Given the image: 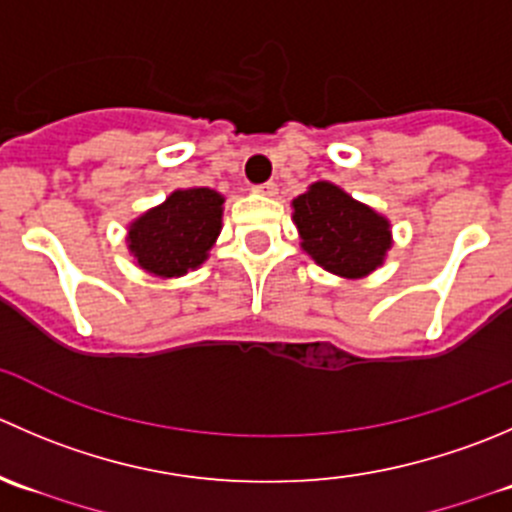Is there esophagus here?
I'll return each mask as SVG.
<instances>
[{
    "label": "esophagus",
    "instance_id": "obj_1",
    "mask_svg": "<svg viewBox=\"0 0 512 512\" xmlns=\"http://www.w3.org/2000/svg\"><path fill=\"white\" fill-rule=\"evenodd\" d=\"M252 190L260 192V195H267V197L277 195V185L272 180L270 182H262V185H255V187H252Z\"/></svg>",
    "mask_w": 512,
    "mask_h": 512
}]
</instances>
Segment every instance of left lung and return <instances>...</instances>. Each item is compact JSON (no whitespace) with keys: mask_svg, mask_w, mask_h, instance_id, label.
<instances>
[{"mask_svg":"<svg viewBox=\"0 0 512 512\" xmlns=\"http://www.w3.org/2000/svg\"><path fill=\"white\" fill-rule=\"evenodd\" d=\"M292 207L302 250L335 275H367L388 252V220L330 182H315L305 195L292 200Z\"/></svg>","mask_w":512,"mask_h":512,"instance_id":"left-lung-1","label":"left lung"}]
</instances>
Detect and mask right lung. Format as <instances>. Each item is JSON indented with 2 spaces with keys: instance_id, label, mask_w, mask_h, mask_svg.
Instances as JSON below:
<instances>
[{
  "instance_id": "add662e5",
  "label": "right lung",
  "mask_w": 512,
  "mask_h": 512,
  "mask_svg": "<svg viewBox=\"0 0 512 512\" xmlns=\"http://www.w3.org/2000/svg\"><path fill=\"white\" fill-rule=\"evenodd\" d=\"M222 195L210 187L177 190L165 205L145 212L130 227L137 265L157 277H180L207 260L222 227Z\"/></svg>"
}]
</instances>
